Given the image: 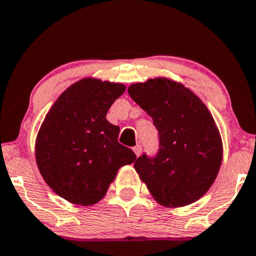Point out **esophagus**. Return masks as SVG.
Listing matches in <instances>:
<instances>
[{"instance_id":"obj_1","label":"esophagus","mask_w":256,"mask_h":256,"mask_svg":"<svg viewBox=\"0 0 256 256\" xmlns=\"http://www.w3.org/2000/svg\"><path fill=\"white\" fill-rule=\"evenodd\" d=\"M134 154H136V156L138 158V156L140 155V152H142V146H136L134 148Z\"/></svg>"}]
</instances>
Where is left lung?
I'll list each match as a JSON object with an SVG mask.
<instances>
[{
	"label": "left lung",
	"instance_id": "1",
	"mask_svg": "<svg viewBox=\"0 0 256 256\" xmlns=\"http://www.w3.org/2000/svg\"><path fill=\"white\" fill-rule=\"evenodd\" d=\"M128 92L158 131V156L144 154L134 162L140 180L166 208L196 202L214 182L223 160L220 134L210 110L190 89L167 78L134 83Z\"/></svg>",
	"mask_w": 256,
	"mask_h": 256
}]
</instances>
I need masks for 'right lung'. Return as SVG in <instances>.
Segmentation results:
<instances>
[{
	"label": "right lung",
	"mask_w": 256,
	"mask_h": 256,
	"mask_svg": "<svg viewBox=\"0 0 256 256\" xmlns=\"http://www.w3.org/2000/svg\"><path fill=\"white\" fill-rule=\"evenodd\" d=\"M125 89L122 83L80 80L60 95L40 126L36 166L48 187L69 202L96 204L119 168L136 160L118 142V126L106 119Z\"/></svg>",
	"instance_id": "obj_1"
}]
</instances>
